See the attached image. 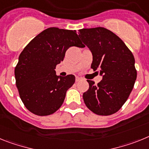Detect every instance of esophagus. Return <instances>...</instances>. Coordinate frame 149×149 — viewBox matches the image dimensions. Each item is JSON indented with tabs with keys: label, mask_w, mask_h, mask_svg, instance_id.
I'll use <instances>...</instances> for the list:
<instances>
[{
	"label": "esophagus",
	"mask_w": 149,
	"mask_h": 149,
	"mask_svg": "<svg viewBox=\"0 0 149 149\" xmlns=\"http://www.w3.org/2000/svg\"><path fill=\"white\" fill-rule=\"evenodd\" d=\"M82 80V79L79 78V77H76V82H79V81H81Z\"/></svg>",
	"instance_id": "1"
}]
</instances>
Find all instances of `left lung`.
Instances as JSON below:
<instances>
[{"instance_id": "8db88e82", "label": "left lung", "mask_w": 149, "mask_h": 149, "mask_svg": "<svg viewBox=\"0 0 149 149\" xmlns=\"http://www.w3.org/2000/svg\"><path fill=\"white\" fill-rule=\"evenodd\" d=\"M79 31V37L92 52L91 69L103 76L97 85L87 80L89 88L83 94L84 102L94 113L110 116L122 107L134 88L137 76L134 55L107 28H83Z\"/></svg>"}]
</instances>
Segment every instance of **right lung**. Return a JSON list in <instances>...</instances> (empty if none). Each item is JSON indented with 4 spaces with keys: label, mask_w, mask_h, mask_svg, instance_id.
Returning <instances> with one entry per match:
<instances>
[{
    "label": "right lung",
    "mask_w": 149,
    "mask_h": 149,
    "mask_svg": "<svg viewBox=\"0 0 149 149\" xmlns=\"http://www.w3.org/2000/svg\"><path fill=\"white\" fill-rule=\"evenodd\" d=\"M72 46L85 47L75 31L49 28L21 52L15 67V85L24 107L34 115L46 116L56 112L74 84L73 75L58 76L55 70Z\"/></svg>",
    "instance_id": "1"
}]
</instances>
